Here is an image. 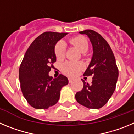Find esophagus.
<instances>
[{
	"label": "esophagus",
	"mask_w": 134,
	"mask_h": 134,
	"mask_svg": "<svg viewBox=\"0 0 134 134\" xmlns=\"http://www.w3.org/2000/svg\"><path fill=\"white\" fill-rule=\"evenodd\" d=\"M73 80H74V79H72V78H68V81H69L70 83H71V82H72Z\"/></svg>",
	"instance_id": "1"
}]
</instances>
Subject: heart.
<instances>
[{"mask_svg":"<svg viewBox=\"0 0 134 134\" xmlns=\"http://www.w3.org/2000/svg\"><path fill=\"white\" fill-rule=\"evenodd\" d=\"M70 41L82 52H85L88 49V42L83 37H75L71 38ZM65 51H66V43L64 41H60L55 45V55L56 58H63L65 55ZM83 64L80 62L70 61L64 64L62 66V70L67 75L74 76L77 74L79 71L83 68Z\"/></svg>","mask_w":134,"mask_h":134,"instance_id":"obj_1","label":"heart"}]
</instances>
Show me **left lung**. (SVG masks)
I'll list each match as a JSON object with an SVG mask.
<instances>
[{
  "mask_svg": "<svg viewBox=\"0 0 134 134\" xmlns=\"http://www.w3.org/2000/svg\"><path fill=\"white\" fill-rule=\"evenodd\" d=\"M79 33L87 35L93 46V57L84 75L93 77L91 85L82 80L83 88L76 93V100L87 108L100 109L115 89L119 75L115 58L107 41L97 32L86 29Z\"/></svg>",
  "mask_w": 134,
  "mask_h": 134,
  "instance_id": "left-lung-1",
  "label": "left lung"
}]
</instances>
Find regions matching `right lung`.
Listing matches in <instances>:
<instances>
[{"instance_id": "obj_1", "label": "right lung", "mask_w": 134, "mask_h": 134, "mask_svg": "<svg viewBox=\"0 0 134 134\" xmlns=\"http://www.w3.org/2000/svg\"><path fill=\"white\" fill-rule=\"evenodd\" d=\"M67 33L46 31L27 49L19 71L21 91L28 103L37 109H47L56 104L62 88L68 84L66 76H49L56 61L55 46Z\"/></svg>"}]
</instances>
